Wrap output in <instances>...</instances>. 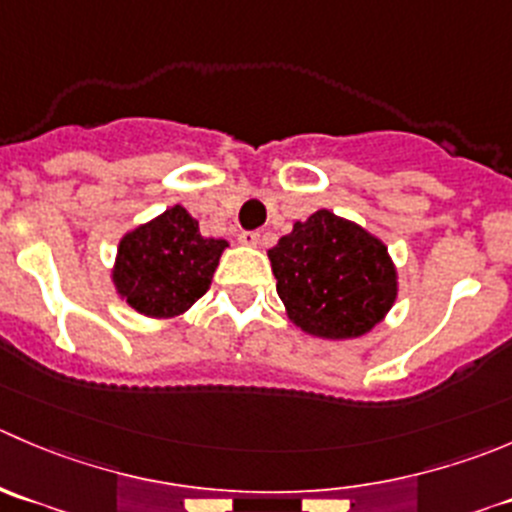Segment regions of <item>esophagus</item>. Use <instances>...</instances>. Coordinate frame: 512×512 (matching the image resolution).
I'll return each instance as SVG.
<instances>
[{"label":"esophagus","mask_w":512,"mask_h":512,"mask_svg":"<svg viewBox=\"0 0 512 512\" xmlns=\"http://www.w3.org/2000/svg\"><path fill=\"white\" fill-rule=\"evenodd\" d=\"M237 240H240V245H245V247H257L260 245V232L245 230V232H240V237H237Z\"/></svg>","instance_id":"obj_1"}]
</instances>
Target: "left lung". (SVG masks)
Masks as SVG:
<instances>
[{"label": "left lung", "mask_w": 512, "mask_h": 512, "mask_svg": "<svg viewBox=\"0 0 512 512\" xmlns=\"http://www.w3.org/2000/svg\"><path fill=\"white\" fill-rule=\"evenodd\" d=\"M267 257L287 317L310 337L367 335L398 300V267L388 245L330 210L295 222Z\"/></svg>", "instance_id": "1"}]
</instances>
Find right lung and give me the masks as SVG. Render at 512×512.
<instances>
[{"instance_id":"right-lung-1","label":"right lung","mask_w":512,"mask_h":512,"mask_svg":"<svg viewBox=\"0 0 512 512\" xmlns=\"http://www.w3.org/2000/svg\"><path fill=\"white\" fill-rule=\"evenodd\" d=\"M227 247V240L200 235V222L185 207H167L119 237L109 280L135 312L175 320L210 290Z\"/></svg>"}]
</instances>
